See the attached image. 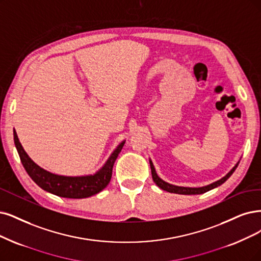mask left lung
Segmentation results:
<instances>
[{
    "mask_svg": "<svg viewBox=\"0 0 261 261\" xmlns=\"http://www.w3.org/2000/svg\"><path fill=\"white\" fill-rule=\"evenodd\" d=\"M149 163H150V169H151V176H152L153 181L156 182V185H157L158 187H160L162 190H166V191L172 192V194H178V195H200V194H204V192H206V191H208V190H211V189H213V188H215V187H217V186H220L221 184H224V182H225L231 175H232V173L236 171V169H237V167H238V165H239V163H238V165H237L232 170H231L225 177H223L221 179H219V180L213 182V184L204 186V187H200V188H189V187L174 186V185L169 184V182H166L165 180H162V179L157 175V173H156V171H155V168H153V166H152V162L149 161Z\"/></svg>",
    "mask_w": 261,
    "mask_h": 261,
    "instance_id": "obj_1",
    "label": "left lung"
}]
</instances>
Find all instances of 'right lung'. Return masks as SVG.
Wrapping results in <instances>:
<instances>
[{"mask_svg": "<svg viewBox=\"0 0 261 261\" xmlns=\"http://www.w3.org/2000/svg\"><path fill=\"white\" fill-rule=\"evenodd\" d=\"M14 142L22 166L33 181H35L42 189L50 192L53 195L70 199H84L91 197L108 186L112 178L114 163L124 145V142L120 143L109 160L106 161L104 167L99 172H96L94 175L71 177L53 174V173L47 172L35 165L22 148L15 129Z\"/></svg>", "mask_w": 261, "mask_h": 261, "instance_id": "add662e5", "label": "right lung"}]
</instances>
